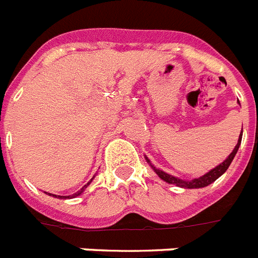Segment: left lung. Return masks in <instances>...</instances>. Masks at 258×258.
I'll return each instance as SVG.
<instances>
[{"label":"left lung","mask_w":258,"mask_h":258,"mask_svg":"<svg viewBox=\"0 0 258 258\" xmlns=\"http://www.w3.org/2000/svg\"><path fill=\"white\" fill-rule=\"evenodd\" d=\"M237 103L240 104L239 100H237ZM241 138H242V132L240 133L239 141H237V145L235 146V149L232 150L231 154H229L228 157H227V158H225L224 161L220 163V165H218L216 167H214V169H211L210 171L206 172L204 175L199 176V178H195V179H191V180L180 179V178H178V176L170 175V174L165 172L163 170L157 169L154 165H152L150 159H149L146 155H145V159H146V162L150 165V167L154 170L155 174H157V175H158L161 179L165 180L166 183H169V184H175V186L182 187V188H202V187H207L208 184L214 183L215 180L218 179V178H220V176L223 175L225 171H227V169H228L229 165H231L232 161H233V158H235L236 153H237V150H239L240 145H241Z\"/></svg>","instance_id":"8db88e82"}]
</instances>
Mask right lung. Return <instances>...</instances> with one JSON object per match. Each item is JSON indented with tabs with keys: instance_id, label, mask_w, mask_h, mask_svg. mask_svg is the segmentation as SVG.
Masks as SVG:
<instances>
[{
	"instance_id": "right-lung-1",
	"label": "right lung",
	"mask_w": 258,
	"mask_h": 258,
	"mask_svg": "<svg viewBox=\"0 0 258 258\" xmlns=\"http://www.w3.org/2000/svg\"><path fill=\"white\" fill-rule=\"evenodd\" d=\"M93 178H95V176H93ZM93 178L91 180H89V182L87 183V184H84V186H83L82 188H80V191L75 192V194H74V195H68V197H60V195H54V194H50V192H46V194H47V195H50V197L59 198V199H72V198H76V197H79V195H82V194L84 192V190H86L87 187H88L89 184H91V182H92V180H93Z\"/></svg>"
}]
</instances>
